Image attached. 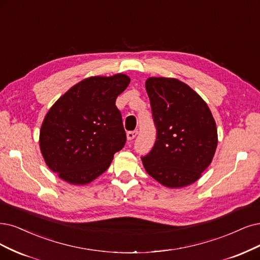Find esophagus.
I'll return each mask as SVG.
<instances>
[{"instance_id": "1", "label": "esophagus", "mask_w": 260, "mask_h": 260, "mask_svg": "<svg viewBox=\"0 0 260 260\" xmlns=\"http://www.w3.org/2000/svg\"><path fill=\"white\" fill-rule=\"evenodd\" d=\"M137 134H138V131H132V132H128L127 133V139L128 140H133L134 138H135L136 136H137Z\"/></svg>"}]
</instances>
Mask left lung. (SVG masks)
<instances>
[{"mask_svg": "<svg viewBox=\"0 0 260 260\" xmlns=\"http://www.w3.org/2000/svg\"><path fill=\"white\" fill-rule=\"evenodd\" d=\"M156 141L141 157L148 174L161 185L179 188L196 182L209 167L217 146L216 124L206 102L175 78L146 81Z\"/></svg>", "mask_w": 260, "mask_h": 260, "instance_id": "left-lung-1", "label": "left lung"}]
</instances>
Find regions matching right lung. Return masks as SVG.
I'll return each instance as SVG.
<instances>
[{
  "mask_svg": "<svg viewBox=\"0 0 260 260\" xmlns=\"http://www.w3.org/2000/svg\"><path fill=\"white\" fill-rule=\"evenodd\" d=\"M129 77L94 76L75 84L48 111L40 148L47 166L75 185L88 184L110 166L126 142L115 100Z\"/></svg>",
  "mask_w": 260,
  "mask_h": 260,
  "instance_id": "obj_1",
  "label": "right lung"
}]
</instances>
